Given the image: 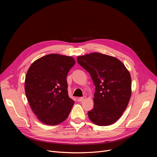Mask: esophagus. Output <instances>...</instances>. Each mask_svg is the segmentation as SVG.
<instances>
[{
	"label": "esophagus",
	"mask_w": 157,
	"mask_h": 157,
	"mask_svg": "<svg viewBox=\"0 0 157 157\" xmlns=\"http://www.w3.org/2000/svg\"><path fill=\"white\" fill-rule=\"evenodd\" d=\"M85 99H86V97H85V96H83V97L79 98H78V101H79V102H83V101H85Z\"/></svg>",
	"instance_id": "esophagus-1"
}]
</instances>
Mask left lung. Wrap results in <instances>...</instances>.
<instances>
[{"label": "left lung", "instance_id": "left-lung-1", "mask_svg": "<svg viewBox=\"0 0 157 157\" xmlns=\"http://www.w3.org/2000/svg\"><path fill=\"white\" fill-rule=\"evenodd\" d=\"M88 71L95 86L94 108L88 112L90 120L98 126L116 122L128 104L132 94L129 71L114 56L92 53L77 58Z\"/></svg>", "mask_w": 157, "mask_h": 157}]
</instances>
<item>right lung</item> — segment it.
Returning <instances> with one entry per match:
<instances>
[{"label": "right lung", "mask_w": 157, "mask_h": 157, "mask_svg": "<svg viewBox=\"0 0 157 157\" xmlns=\"http://www.w3.org/2000/svg\"><path fill=\"white\" fill-rule=\"evenodd\" d=\"M76 62L72 56L49 54L32 63L25 81V91L33 112L48 125L67 119L74 101L68 95L67 75Z\"/></svg>", "instance_id": "add662e5"}]
</instances>
